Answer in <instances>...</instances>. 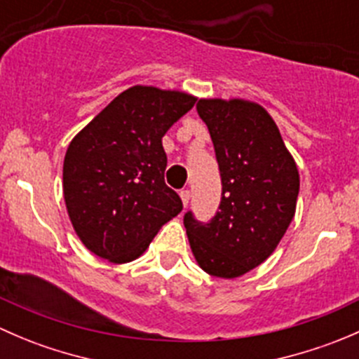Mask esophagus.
Here are the masks:
<instances>
[{"instance_id":"esophagus-1","label":"esophagus","mask_w":359,"mask_h":359,"mask_svg":"<svg viewBox=\"0 0 359 359\" xmlns=\"http://www.w3.org/2000/svg\"><path fill=\"white\" fill-rule=\"evenodd\" d=\"M180 200H182L184 206L189 205V200H191V193H189V191H187V189L180 191Z\"/></svg>"}]
</instances>
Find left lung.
<instances>
[{
	"label": "left lung",
	"instance_id": "8db88e82",
	"mask_svg": "<svg viewBox=\"0 0 359 359\" xmlns=\"http://www.w3.org/2000/svg\"><path fill=\"white\" fill-rule=\"evenodd\" d=\"M222 180L219 210L210 222L184 215L191 250L205 273L238 278L260 266L295 215L299 170L269 112L248 100L201 99Z\"/></svg>",
	"mask_w": 359,
	"mask_h": 359
}]
</instances>
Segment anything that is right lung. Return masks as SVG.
Listing matches in <instances>:
<instances>
[{"label":"right lung","instance_id":"add662e5","mask_svg":"<svg viewBox=\"0 0 359 359\" xmlns=\"http://www.w3.org/2000/svg\"><path fill=\"white\" fill-rule=\"evenodd\" d=\"M194 102L189 93L132 86L69 144L64 200L90 252L114 264L130 262L179 215L182 200L165 184L161 139Z\"/></svg>","mask_w":359,"mask_h":359}]
</instances>
